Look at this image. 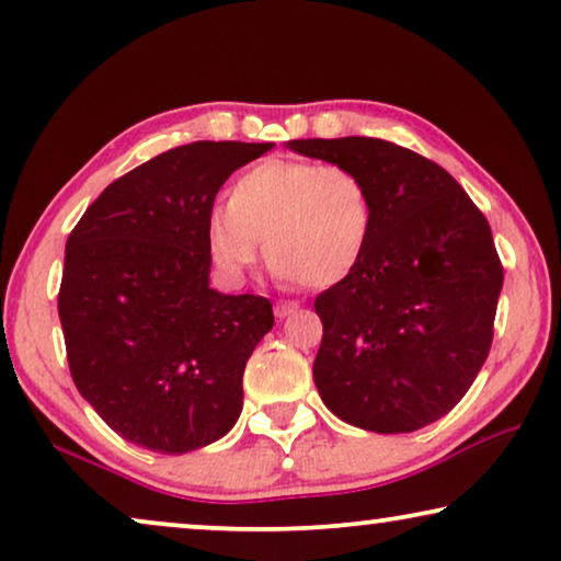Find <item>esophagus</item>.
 <instances>
[{"mask_svg":"<svg viewBox=\"0 0 561 561\" xmlns=\"http://www.w3.org/2000/svg\"><path fill=\"white\" fill-rule=\"evenodd\" d=\"M297 307H299V302H295V299H279V302L274 305V314H277L279 320H284V318H289L291 312H297Z\"/></svg>","mask_w":561,"mask_h":561,"instance_id":"1","label":"esophagus"}]
</instances>
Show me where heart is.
<instances>
[{
	"instance_id": "b5f03b06",
	"label": "heart",
	"mask_w": 561,
	"mask_h": 561,
	"mask_svg": "<svg viewBox=\"0 0 561 561\" xmlns=\"http://www.w3.org/2000/svg\"><path fill=\"white\" fill-rule=\"evenodd\" d=\"M374 233V201L343 164L272 157L243 172L228 203L205 213V254L218 277L241 284L259 259L302 287H330L356 272Z\"/></svg>"
}]
</instances>
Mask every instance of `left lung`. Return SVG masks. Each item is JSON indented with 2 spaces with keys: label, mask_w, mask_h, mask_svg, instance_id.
Returning a JSON list of instances; mask_svg holds the SVG:
<instances>
[{
  "label": "left lung",
  "mask_w": 561,
  "mask_h": 561,
  "mask_svg": "<svg viewBox=\"0 0 561 561\" xmlns=\"http://www.w3.org/2000/svg\"><path fill=\"white\" fill-rule=\"evenodd\" d=\"M289 149L358 172L374 233L351 277L314 299L320 399L353 427H427L465 397L493 343L503 287L491 226L427 157L374 137L295 139Z\"/></svg>",
  "instance_id": "left-lung-1"
}]
</instances>
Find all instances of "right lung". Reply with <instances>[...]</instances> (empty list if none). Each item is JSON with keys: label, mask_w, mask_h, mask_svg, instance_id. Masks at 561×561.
Segmentation results:
<instances>
[{"label": "right lung", "mask_w": 561, "mask_h": 561, "mask_svg": "<svg viewBox=\"0 0 561 561\" xmlns=\"http://www.w3.org/2000/svg\"><path fill=\"white\" fill-rule=\"evenodd\" d=\"M274 145L193 141L114 180L66 243L58 314L70 376L131 445L183 455L239 420L243 368L274 325L259 295L210 289L205 213Z\"/></svg>", "instance_id": "right-lung-1"}]
</instances>
